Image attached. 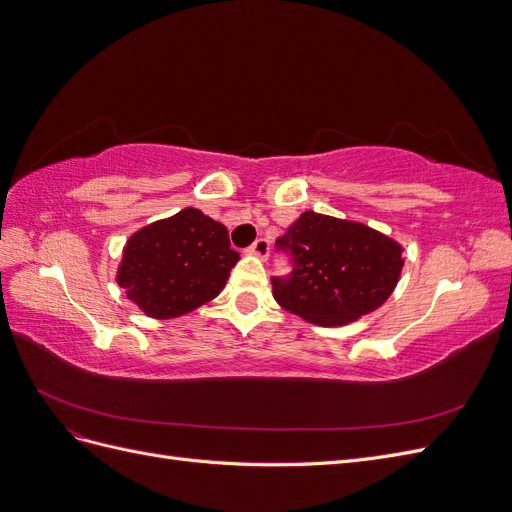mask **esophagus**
Masks as SVG:
<instances>
[{
  "label": "esophagus",
  "instance_id": "esophagus-1",
  "mask_svg": "<svg viewBox=\"0 0 512 512\" xmlns=\"http://www.w3.org/2000/svg\"><path fill=\"white\" fill-rule=\"evenodd\" d=\"M269 250H271V247H269V241H267V239H256L250 247H247V252L258 256V258H262V260H265V258L269 256Z\"/></svg>",
  "mask_w": 512,
  "mask_h": 512
}]
</instances>
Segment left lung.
I'll return each mask as SVG.
<instances>
[{
    "instance_id": "obj_1",
    "label": "left lung",
    "mask_w": 512,
    "mask_h": 512,
    "mask_svg": "<svg viewBox=\"0 0 512 512\" xmlns=\"http://www.w3.org/2000/svg\"><path fill=\"white\" fill-rule=\"evenodd\" d=\"M290 271L273 275V297L288 312L320 327H342L380 307L404 260L401 245L365 224L314 211L301 213L275 241Z\"/></svg>"
}]
</instances>
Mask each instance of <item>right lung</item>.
<instances>
[{
	"label": "right lung",
	"mask_w": 512,
	"mask_h": 512,
	"mask_svg": "<svg viewBox=\"0 0 512 512\" xmlns=\"http://www.w3.org/2000/svg\"><path fill=\"white\" fill-rule=\"evenodd\" d=\"M237 260L224 224L183 209L130 237L117 282L145 314L177 318L220 294Z\"/></svg>",
	"instance_id": "obj_1"
}]
</instances>
